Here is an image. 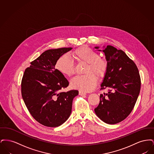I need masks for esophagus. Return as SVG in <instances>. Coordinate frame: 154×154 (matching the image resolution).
Returning a JSON list of instances; mask_svg holds the SVG:
<instances>
[{
  "label": "esophagus",
  "mask_w": 154,
  "mask_h": 154,
  "mask_svg": "<svg viewBox=\"0 0 154 154\" xmlns=\"http://www.w3.org/2000/svg\"><path fill=\"white\" fill-rule=\"evenodd\" d=\"M79 95L81 96H84L86 95L87 94L84 92H82V91H79Z\"/></svg>",
  "instance_id": "1"
}]
</instances>
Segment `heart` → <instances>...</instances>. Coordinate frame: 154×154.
<instances>
[{"label":"heart","instance_id":"obj_1","mask_svg":"<svg viewBox=\"0 0 154 154\" xmlns=\"http://www.w3.org/2000/svg\"><path fill=\"white\" fill-rule=\"evenodd\" d=\"M73 56L78 62L85 63V74L74 77L71 81L72 88L83 92H90L95 87L97 77H102L106 72L107 63L106 60L99 57L98 54L87 47H82L73 53ZM55 69L59 73L67 77H71L74 73V64L73 60L66 55H63L58 59Z\"/></svg>","mask_w":154,"mask_h":154}]
</instances>
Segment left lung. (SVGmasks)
<instances>
[{
    "instance_id": "1",
    "label": "left lung",
    "mask_w": 154,
    "mask_h": 154,
    "mask_svg": "<svg viewBox=\"0 0 154 154\" xmlns=\"http://www.w3.org/2000/svg\"><path fill=\"white\" fill-rule=\"evenodd\" d=\"M107 68L101 89L108 92L100 95V102L95 109L96 116L108 124L121 122L131 112L139 95L141 80L138 69L124 52L111 45L103 49Z\"/></svg>"
}]
</instances>
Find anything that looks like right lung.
<instances>
[{
  "label": "right lung",
  "mask_w": 154,
  "mask_h": 154,
  "mask_svg": "<svg viewBox=\"0 0 154 154\" xmlns=\"http://www.w3.org/2000/svg\"><path fill=\"white\" fill-rule=\"evenodd\" d=\"M72 48L48 50L32 61L25 70L21 94L32 116L48 127H58L69 118L77 90L61 92L69 85L62 74L55 68L57 61Z\"/></svg>",
  "instance_id": "right-lung-1"
}]
</instances>
